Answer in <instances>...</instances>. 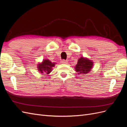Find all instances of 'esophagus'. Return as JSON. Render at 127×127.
Listing matches in <instances>:
<instances>
[{
	"mask_svg": "<svg viewBox=\"0 0 127 127\" xmlns=\"http://www.w3.org/2000/svg\"><path fill=\"white\" fill-rule=\"evenodd\" d=\"M61 63L64 64H66L68 63V61L67 60H66L63 59V60H61Z\"/></svg>",
	"mask_w": 127,
	"mask_h": 127,
	"instance_id": "1",
	"label": "esophagus"
}]
</instances>
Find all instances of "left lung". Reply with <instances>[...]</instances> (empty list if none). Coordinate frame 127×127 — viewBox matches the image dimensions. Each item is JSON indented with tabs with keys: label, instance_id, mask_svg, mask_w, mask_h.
<instances>
[{
	"label": "left lung",
	"instance_id": "left-lung-1",
	"mask_svg": "<svg viewBox=\"0 0 127 127\" xmlns=\"http://www.w3.org/2000/svg\"><path fill=\"white\" fill-rule=\"evenodd\" d=\"M92 66H93V63L91 61L82 57L78 59L75 68L78 74L80 75L87 74L91 69Z\"/></svg>",
	"mask_w": 127,
	"mask_h": 127
}]
</instances>
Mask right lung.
<instances>
[{"mask_svg":"<svg viewBox=\"0 0 127 127\" xmlns=\"http://www.w3.org/2000/svg\"><path fill=\"white\" fill-rule=\"evenodd\" d=\"M55 64L51 63L50 61L49 60H44L41 64L38 66L39 70L42 74H49L52 70V68L55 66Z\"/></svg>","mask_w":127,"mask_h":127,"instance_id":"1","label":"right lung"}]
</instances>
